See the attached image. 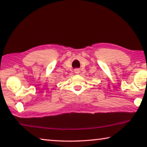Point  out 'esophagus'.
<instances>
[{
    "label": "esophagus",
    "mask_w": 147,
    "mask_h": 147,
    "mask_svg": "<svg viewBox=\"0 0 147 147\" xmlns=\"http://www.w3.org/2000/svg\"><path fill=\"white\" fill-rule=\"evenodd\" d=\"M74 73H80V70H79V69H74Z\"/></svg>",
    "instance_id": "34e87169"
}]
</instances>
